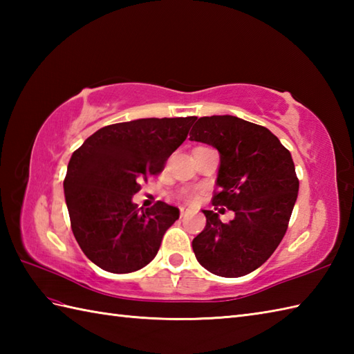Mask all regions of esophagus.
<instances>
[{
	"instance_id": "esophagus-1",
	"label": "esophagus",
	"mask_w": 354,
	"mask_h": 354,
	"mask_svg": "<svg viewBox=\"0 0 354 354\" xmlns=\"http://www.w3.org/2000/svg\"><path fill=\"white\" fill-rule=\"evenodd\" d=\"M179 214H181V217H184L187 214V208L181 207V209H179Z\"/></svg>"
}]
</instances>
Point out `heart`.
I'll use <instances>...</instances> for the list:
<instances>
[{
	"label": "heart",
	"instance_id": "b5f03b06",
	"mask_svg": "<svg viewBox=\"0 0 354 354\" xmlns=\"http://www.w3.org/2000/svg\"><path fill=\"white\" fill-rule=\"evenodd\" d=\"M184 198H185L187 201H193V199H194V194H193V193H184Z\"/></svg>",
	"mask_w": 354,
	"mask_h": 354
}]
</instances>
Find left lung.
Returning a JSON list of instances; mask_svg holds the SVG:
<instances>
[{"instance_id": "8db88e82", "label": "left lung", "mask_w": 354, "mask_h": 354, "mask_svg": "<svg viewBox=\"0 0 354 354\" xmlns=\"http://www.w3.org/2000/svg\"><path fill=\"white\" fill-rule=\"evenodd\" d=\"M190 140L217 149L212 202L236 214L223 223L204 209L207 225L193 239L194 255L212 274L243 277L272 255L288 230L299 187L290 152L266 127L232 115L201 117Z\"/></svg>"}]
</instances>
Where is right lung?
I'll return each instance as SVG.
<instances>
[{
  "instance_id": "1",
  "label": "right lung",
  "mask_w": 354,
  "mask_h": 354,
  "mask_svg": "<svg viewBox=\"0 0 354 354\" xmlns=\"http://www.w3.org/2000/svg\"><path fill=\"white\" fill-rule=\"evenodd\" d=\"M196 117L140 118L104 126L86 138L66 169L64 192L73 234L94 265L129 274L149 265L179 209L158 201L138 208L140 181L158 175Z\"/></svg>"
}]
</instances>
